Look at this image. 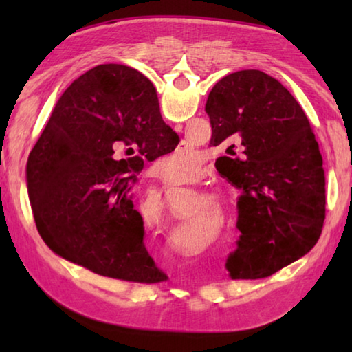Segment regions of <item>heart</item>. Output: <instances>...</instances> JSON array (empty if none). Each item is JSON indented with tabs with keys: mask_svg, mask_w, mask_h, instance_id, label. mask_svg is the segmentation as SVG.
Returning a JSON list of instances; mask_svg holds the SVG:
<instances>
[{
	"mask_svg": "<svg viewBox=\"0 0 352 352\" xmlns=\"http://www.w3.org/2000/svg\"><path fill=\"white\" fill-rule=\"evenodd\" d=\"M199 164L200 158L197 153L194 151H182L164 155L155 163L153 169L162 180L168 183H180L197 175Z\"/></svg>",
	"mask_w": 352,
	"mask_h": 352,
	"instance_id": "b5f03b06",
	"label": "heart"
}]
</instances>
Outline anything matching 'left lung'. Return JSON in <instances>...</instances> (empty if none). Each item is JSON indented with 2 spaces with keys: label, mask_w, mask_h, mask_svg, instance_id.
Segmentation results:
<instances>
[{
  "label": "left lung",
  "mask_w": 352,
  "mask_h": 352,
  "mask_svg": "<svg viewBox=\"0 0 352 352\" xmlns=\"http://www.w3.org/2000/svg\"><path fill=\"white\" fill-rule=\"evenodd\" d=\"M205 110L211 144L241 153L236 160L222 157L220 169L242 190V236L226 269L231 279L267 278L307 254L321 234L326 177L318 142L296 99L259 69L222 77Z\"/></svg>",
  "instance_id": "obj_1"
}]
</instances>
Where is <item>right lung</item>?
Returning <instances> with one entry per match:
<instances>
[{
  "label": "right lung",
  "instance_id": "obj_1",
  "mask_svg": "<svg viewBox=\"0 0 352 352\" xmlns=\"http://www.w3.org/2000/svg\"><path fill=\"white\" fill-rule=\"evenodd\" d=\"M177 144L140 71L115 63L87 71L58 98L28 158V195L41 239L100 276L164 281L146 250L132 194L142 157L152 162ZM122 148L137 155L116 160Z\"/></svg>",
  "mask_w": 352,
  "mask_h": 352
}]
</instances>
